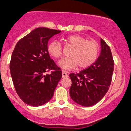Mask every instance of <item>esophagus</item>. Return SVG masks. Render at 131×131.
<instances>
[{
  "instance_id": "1",
  "label": "esophagus",
  "mask_w": 131,
  "mask_h": 131,
  "mask_svg": "<svg viewBox=\"0 0 131 131\" xmlns=\"http://www.w3.org/2000/svg\"><path fill=\"white\" fill-rule=\"evenodd\" d=\"M62 78H67V77H68V75H67V72H66V71H63L62 72Z\"/></svg>"
}]
</instances>
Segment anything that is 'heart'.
I'll return each instance as SVG.
<instances>
[{"label": "heart", "mask_w": 131, "mask_h": 131, "mask_svg": "<svg viewBox=\"0 0 131 131\" xmlns=\"http://www.w3.org/2000/svg\"><path fill=\"white\" fill-rule=\"evenodd\" d=\"M65 42L67 46L72 48L69 51L70 56L63 58L59 62V66L64 70H73L78 65L81 69L88 68L97 58L99 47L95 41H88L80 35H71L66 37ZM47 50L56 59L62 55V46L58 41H53L48 43Z\"/></svg>", "instance_id": "obj_1"}]
</instances>
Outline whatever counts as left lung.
Segmentation results:
<instances>
[{
	"label": "left lung",
	"mask_w": 131,
	"mask_h": 131,
	"mask_svg": "<svg viewBox=\"0 0 131 131\" xmlns=\"http://www.w3.org/2000/svg\"><path fill=\"white\" fill-rule=\"evenodd\" d=\"M101 50L95 62L78 73H70V95L77 104L85 107L99 102L107 93L114 72V62L110 47L101 39Z\"/></svg>",
	"instance_id": "left-lung-1"
}]
</instances>
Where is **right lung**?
<instances>
[{
    "label": "right lung",
    "instance_id": "add662e5",
    "mask_svg": "<svg viewBox=\"0 0 131 131\" xmlns=\"http://www.w3.org/2000/svg\"><path fill=\"white\" fill-rule=\"evenodd\" d=\"M60 30L37 28L19 40L11 55L9 69L17 95L24 103L39 106L51 100L62 71L51 59L48 40ZM51 70L50 74L45 72Z\"/></svg>",
    "mask_w": 131,
    "mask_h": 131
}]
</instances>
